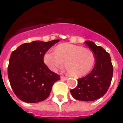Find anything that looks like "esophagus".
<instances>
[{
  "mask_svg": "<svg viewBox=\"0 0 123 123\" xmlns=\"http://www.w3.org/2000/svg\"><path fill=\"white\" fill-rule=\"evenodd\" d=\"M61 80H67V79H68V78L65 77V76H61Z\"/></svg>",
  "mask_w": 123,
  "mask_h": 123,
  "instance_id": "1",
  "label": "esophagus"
}]
</instances>
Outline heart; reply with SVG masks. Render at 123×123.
I'll return each mask as SVG.
<instances>
[{"label":"heart","mask_w":123,"mask_h":123,"mask_svg":"<svg viewBox=\"0 0 123 123\" xmlns=\"http://www.w3.org/2000/svg\"><path fill=\"white\" fill-rule=\"evenodd\" d=\"M44 62L52 70L56 71L64 62V68L74 77L88 74L95 64V55L92 50L70 43H61L54 52L48 51L44 55Z\"/></svg>","instance_id":"b5f03b06"}]
</instances>
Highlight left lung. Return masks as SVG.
<instances>
[{
  "label": "left lung",
  "instance_id": "left-lung-1",
  "mask_svg": "<svg viewBox=\"0 0 123 123\" xmlns=\"http://www.w3.org/2000/svg\"><path fill=\"white\" fill-rule=\"evenodd\" d=\"M85 43L95 55V66L90 74L78 79V84L70 90V93L77 100L91 101L99 99L107 92L113 77V67L111 56L104 49L90 41Z\"/></svg>",
  "mask_w": 123,
  "mask_h": 123
}]
</instances>
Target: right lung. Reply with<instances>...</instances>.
Here are the masks:
<instances>
[{"label": "right lung", "mask_w": 123, "mask_h": 123, "mask_svg": "<svg viewBox=\"0 0 123 123\" xmlns=\"http://www.w3.org/2000/svg\"><path fill=\"white\" fill-rule=\"evenodd\" d=\"M59 41H34L24 43L12 51L8 76L12 90L20 100L31 103L45 100L54 83L61 79L43 62L46 52Z\"/></svg>", "instance_id": "add662e5"}]
</instances>
